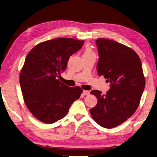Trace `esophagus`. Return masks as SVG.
<instances>
[{"label":"esophagus","instance_id":"34e87169","mask_svg":"<svg viewBox=\"0 0 157 157\" xmlns=\"http://www.w3.org/2000/svg\"><path fill=\"white\" fill-rule=\"evenodd\" d=\"M83 93L84 95H88L90 94V91H88V90H83Z\"/></svg>","mask_w":157,"mask_h":157}]
</instances>
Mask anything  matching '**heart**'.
<instances>
[{
	"mask_svg": "<svg viewBox=\"0 0 157 157\" xmlns=\"http://www.w3.org/2000/svg\"><path fill=\"white\" fill-rule=\"evenodd\" d=\"M92 54H94L93 51L88 47H86L85 49V51H84V53H83V56L92 55Z\"/></svg>",
	"mask_w": 157,
	"mask_h": 157,
	"instance_id": "1",
	"label": "heart"
}]
</instances>
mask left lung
<instances>
[{
  "mask_svg": "<svg viewBox=\"0 0 157 157\" xmlns=\"http://www.w3.org/2000/svg\"><path fill=\"white\" fill-rule=\"evenodd\" d=\"M99 54L97 71L110 88L106 94L94 90L98 103L90 110L91 116L101 126L112 128L123 123L137 110L145 87L140 58L133 49L113 40L95 41Z\"/></svg>",
  "mask_w": 157,
  "mask_h": 157,
  "instance_id": "1",
  "label": "left lung"
}]
</instances>
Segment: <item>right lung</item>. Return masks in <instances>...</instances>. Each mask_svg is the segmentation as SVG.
I'll return each instance as SVG.
<instances>
[{
    "label": "right lung",
    "instance_id": "add662e5",
    "mask_svg": "<svg viewBox=\"0 0 157 157\" xmlns=\"http://www.w3.org/2000/svg\"><path fill=\"white\" fill-rule=\"evenodd\" d=\"M83 40L58 38L36 45L27 55L20 74L26 106L39 121L52 124L63 118L83 90L69 87L58 79L69 57L79 51Z\"/></svg>",
    "mask_w": 157,
    "mask_h": 157
}]
</instances>
